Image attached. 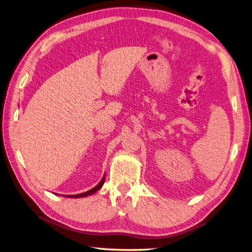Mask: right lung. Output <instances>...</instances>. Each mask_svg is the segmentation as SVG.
Segmentation results:
<instances>
[{
	"instance_id": "right-lung-1",
	"label": "right lung",
	"mask_w": 252,
	"mask_h": 252,
	"mask_svg": "<svg viewBox=\"0 0 252 252\" xmlns=\"http://www.w3.org/2000/svg\"><path fill=\"white\" fill-rule=\"evenodd\" d=\"M105 176H106V175H104V177H103V178H101V180L99 181V183H98V185H97L96 187H94L93 189H89V191H87V192H85V193H81V194H76V195H63V196L67 197V198H80V197H87V196H90V195H92V194H94V193H96V192L98 191V189H100L101 187H103V185H104V182H105Z\"/></svg>"
}]
</instances>
